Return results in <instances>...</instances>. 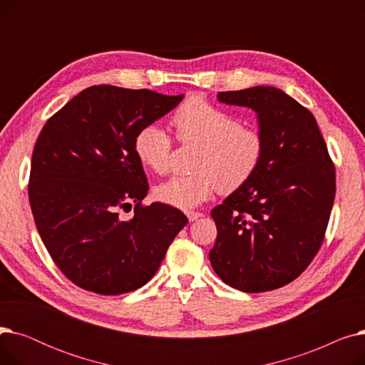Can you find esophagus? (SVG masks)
Returning a JSON list of instances; mask_svg holds the SVG:
<instances>
[{"mask_svg":"<svg viewBox=\"0 0 365 365\" xmlns=\"http://www.w3.org/2000/svg\"><path fill=\"white\" fill-rule=\"evenodd\" d=\"M186 216H187L189 222H195V220L201 219L204 215H202V213H198V212H187V213H186Z\"/></svg>","mask_w":365,"mask_h":365,"instance_id":"esophagus-1","label":"esophagus"}]
</instances>
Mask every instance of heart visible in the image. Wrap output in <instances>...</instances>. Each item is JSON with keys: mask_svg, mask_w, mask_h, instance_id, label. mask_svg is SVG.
Instances as JSON below:
<instances>
[{"mask_svg": "<svg viewBox=\"0 0 365 365\" xmlns=\"http://www.w3.org/2000/svg\"><path fill=\"white\" fill-rule=\"evenodd\" d=\"M171 123L182 143L200 145L198 171L171 176L157 185L158 201L182 210L195 208L217 189L232 192L256 173L263 157V139L259 131L242 127L232 113L192 96L173 115ZM171 145L170 134L157 124L143 125L133 140L139 163L153 173L168 168Z\"/></svg>", "mask_w": 365, "mask_h": 365, "instance_id": "heart-1", "label": "heart"}]
</instances>
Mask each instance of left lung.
<instances>
[{"mask_svg": "<svg viewBox=\"0 0 365 365\" xmlns=\"http://www.w3.org/2000/svg\"><path fill=\"white\" fill-rule=\"evenodd\" d=\"M217 101L257 113L263 157L255 175L212 210L217 238L210 263L245 293L296 279L324 240L336 173L314 115L279 88L220 91Z\"/></svg>", "mask_w": 365, "mask_h": 365, "instance_id": "left-lung-1", "label": "left lung"}]
</instances>
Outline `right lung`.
<instances>
[{"instance_id": "1", "label": "right lung", "mask_w": 365, "mask_h": 365, "mask_svg": "<svg viewBox=\"0 0 365 365\" xmlns=\"http://www.w3.org/2000/svg\"><path fill=\"white\" fill-rule=\"evenodd\" d=\"M182 99L93 86L56 112L38 136L29 178L34 220L57 267L81 289L105 296L140 289L187 223L175 207L140 205L149 185L133 148L143 125ZM133 203L135 215L123 220L120 210Z\"/></svg>"}]
</instances>
